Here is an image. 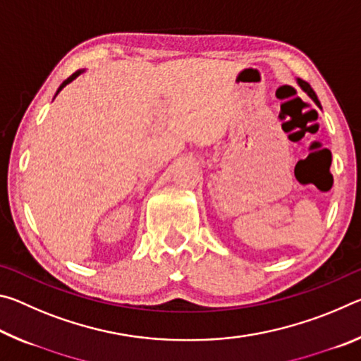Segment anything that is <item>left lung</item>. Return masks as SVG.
I'll return each mask as SVG.
<instances>
[{
  "label": "left lung",
  "mask_w": 361,
  "mask_h": 361,
  "mask_svg": "<svg viewBox=\"0 0 361 361\" xmlns=\"http://www.w3.org/2000/svg\"><path fill=\"white\" fill-rule=\"evenodd\" d=\"M298 82H299V85H301V87L305 90V92H307V94L310 95V99H312V100L317 103V105L320 106V102H319V99H317V95H315V92H314V89L310 87V84H309V82H305V81H302V79H299Z\"/></svg>",
  "instance_id": "left-lung-1"
}]
</instances>
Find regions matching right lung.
I'll return each instance as SVG.
<instances>
[{
    "label": "right lung",
    "mask_w": 361,
    "mask_h": 361,
    "mask_svg": "<svg viewBox=\"0 0 361 361\" xmlns=\"http://www.w3.org/2000/svg\"><path fill=\"white\" fill-rule=\"evenodd\" d=\"M79 73H81V70H79V71H75V73H73V75H71L70 78H66V79H65V81H63L62 84H60V87H59V90H57V94L60 92V90H62V89L65 87V85H66V84H68V82H71V81H73V79H75L76 76H79ZM57 94H56V95H57Z\"/></svg>",
    "instance_id": "add662e5"
}]
</instances>
